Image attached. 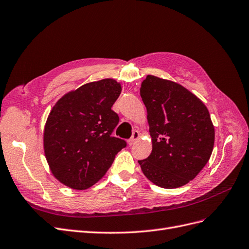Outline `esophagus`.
Returning a JSON list of instances; mask_svg holds the SVG:
<instances>
[{
  "label": "esophagus",
  "instance_id": "obj_1",
  "mask_svg": "<svg viewBox=\"0 0 249 249\" xmlns=\"http://www.w3.org/2000/svg\"><path fill=\"white\" fill-rule=\"evenodd\" d=\"M139 138H140V133L138 131H135V132H133L132 138L130 140H127V144L128 145H133L134 143H136V141L138 140Z\"/></svg>",
  "mask_w": 249,
  "mask_h": 249
}]
</instances>
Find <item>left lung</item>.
<instances>
[{
    "label": "left lung",
    "mask_w": 249,
    "mask_h": 249,
    "mask_svg": "<svg viewBox=\"0 0 249 249\" xmlns=\"http://www.w3.org/2000/svg\"><path fill=\"white\" fill-rule=\"evenodd\" d=\"M140 96L147 109L150 156L138 160L143 174L162 188L185 185L207 164L214 125L204 103L177 82L147 75Z\"/></svg>",
    "instance_id": "obj_1"
}]
</instances>
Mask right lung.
I'll use <instances>...</instances> for the list:
<instances>
[{"instance_id":"1","label":"right lung","mask_w":249,"mask_h":249,"mask_svg":"<svg viewBox=\"0 0 249 249\" xmlns=\"http://www.w3.org/2000/svg\"><path fill=\"white\" fill-rule=\"evenodd\" d=\"M122 92L112 78L73 89L51 109L43 133L45 158L64 185L83 191L106 174L125 141L111 137L118 115L111 109Z\"/></svg>"}]
</instances>
